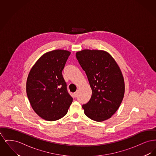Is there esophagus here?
<instances>
[{
    "label": "esophagus",
    "instance_id": "esophagus-1",
    "mask_svg": "<svg viewBox=\"0 0 156 156\" xmlns=\"http://www.w3.org/2000/svg\"><path fill=\"white\" fill-rule=\"evenodd\" d=\"M74 97H77V96H78V92L77 91H76L75 92H74Z\"/></svg>",
    "mask_w": 156,
    "mask_h": 156
}]
</instances>
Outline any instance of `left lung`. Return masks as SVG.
Segmentation results:
<instances>
[{
    "label": "left lung",
    "mask_w": 156,
    "mask_h": 156,
    "mask_svg": "<svg viewBox=\"0 0 156 156\" xmlns=\"http://www.w3.org/2000/svg\"><path fill=\"white\" fill-rule=\"evenodd\" d=\"M92 89V96L82 105L87 116L97 122L109 119L117 111L125 94V82L118 65L106 51L83 50L76 53Z\"/></svg>",
    "instance_id": "left-lung-1"
}]
</instances>
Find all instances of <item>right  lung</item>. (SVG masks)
Wrapping results in <instances>:
<instances>
[{"label": "right lung", "mask_w": 156, "mask_h": 156, "mask_svg": "<svg viewBox=\"0 0 156 156\" xmlns=\"http://www.w3.org/2000/svg\"><path fill=\"white\" fill-rule=\"evenodd\" d=\"M70 54L63 50L46 52L30 70L26 92L32 108L42 119L55 121L62 118L73 102L62 74Z\"/></svg>", "instance_id": "add662e5"}]
</instances>
